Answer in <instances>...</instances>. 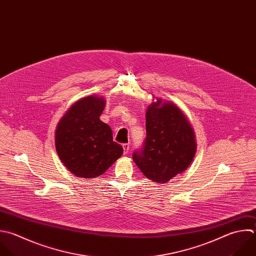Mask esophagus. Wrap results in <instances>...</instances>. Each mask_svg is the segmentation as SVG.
<instances>
[{"label": "esophagus", "instance_id": "obj_1", "mask_svg": "<svg viewBox=\"0 0 256 256\" xmlns=\"http://www.w3.org/2000/svg\"><path fill=\"white\" fill-rule=\"evenodd\" d=\"M123 149H124V154H127L129 152V149H130V145L128 143H125L123 144Z\"/></svg>", "mask_w": 256, "mask_h": 256}]
</instances>
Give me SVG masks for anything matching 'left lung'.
I'll return each mask as SVG.
<instances>
[{"label": "left lung", "mask_w": 256, "mask_h": 256, "mask_svg": "<svg viewBox=\"0 0 256 256\" xmlns=\"http://www.w3.org/2000/svg\"><path fill=\"white\" fill-rule=\"evenodd\" d=\"M195 152L194 132L181 110L161 99L153 102L146 112V138L132 155L142 173L166 183L187 169Z\"/></svg>", "instance_id": "obj_1"}]
</instances>
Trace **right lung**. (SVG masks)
Listing matches in <instances>:
<instances>
[{"label":"right lung","instance_id":"obj_1","mask_svg":"<svg viewBox=\"0 0 256 256\" xmlns=\"http://www.w3.org/2000/svg\"><path fill=\"white\" fill-rule=\"evenodd\" d=\"M104 107L102 97H85L72 105L57 126V153L77 177L102 175L123 154L110 126L100 120Z\"/></svg>","mask_w":256,"mask_h":256}]
</instances>
